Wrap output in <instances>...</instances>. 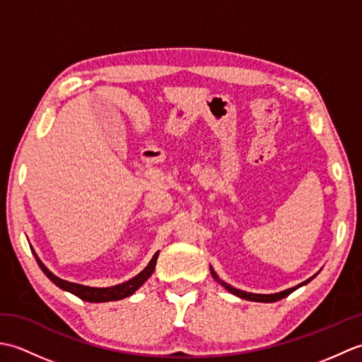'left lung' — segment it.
<instances>
[{
	"label": "left lung",
	"instance_id": "obj_1",
	"mask_svg": "<svg viewBox=\"0 0 362 362\" xmlns=\"http://www.w3.org/2000/svg\"><path fill=\"white\" fill-rule=\"evenodd\" d=\"M210 271H211V275H213V279L216 280L221 286H224L228 292H232L233 296H236V297H240V298H243V300H250V302H261V303H272V302H276V300H281V298H284V297H288L291 292H294L296 289H298V288H302V286H305L306 283H310L314 276L316 275H313L311 279H308V280H305L303 283H300V284H297V286H294V288H289V289H284V291H281V292H275V294H253V292H245V291H241V289H236V288H233V286H230V284H227L226 281H222L219 276H218V274L214 272V269L210 266Z\"/></svg>",
	"mask_w": 362,
	"mask_h": 362
}]
</instances>
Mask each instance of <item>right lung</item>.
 I'll use <instances>...</instances> for the list:
<instances>
[{
  "label": "right lung",
  "mask_w": 362,
  "mask_h": 362,
  "mask_svg": "<svg viewBox=\"0 0 362 362\" xmlns=\"http://www.w3.org/2000/svg\"><path fill=\"white\" fill-rule=\"evenodd\" d=\"M33 253L34 257L37 259L38 266H40V269L43 271V274L48 276V279L56 284V286H59L60 289H64L66 292H71V294H74L76 297H79L82 300H86V302H91V303H103V302H113V300H121V298H126V297H130L132 294H135V291L140 289L144 281L149 279V276L152 275L153 269H156V264H157V258H158V253L160 252H156V255L152 257V259L149 261V264L146 266L143 271L135 275L134 279H130L124 283H119V284H115V286H109V288H93V286H86V284H79V283H73V281H68V280H64L60 279V276L54 275L48 267H46L42 259L37 257L35 250L33 249Z\"/></svg>",
  "instance_id": "right-lung-1"
}]
</instances>
